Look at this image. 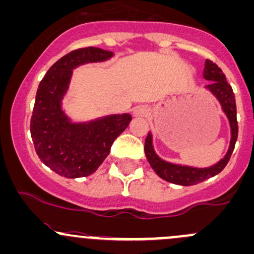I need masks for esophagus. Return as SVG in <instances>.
Returning <instances> with one entry per match:
<instances>
[{
    "mask_svg": "<svg viewBox=\"0 0 254 254\" xmlns=\"http://www.w3.org/2000/svg\"><path fill=\"white\" fill-rule=\"evenodd\" d=\"M149 116V109L145 106L136 107L134 109V117L136 118H147Z\"/></svg>",
    "mask_w": 254,
    "mask_h": 254,
    "instance_id": "esophagus-1",
    "label": "esophagus"
}]
</instances>
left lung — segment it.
<instances>
[{
	"label": "left lung",
	"mask_w": 254,
	"mask_h": 254,
	"mask_svg": "<svg viewBox=\"0 0 254 254\" xmlns=\"http://www.w3.org/2000/svg\"><path fill=\"white\" fill-rule=\"evenodd\" d=\"M203 76L205 80L212 81L209 85H207V89L218 98L221 107H223V111L225 112L226 117L230 122V147H229L226 156L220 162H218L217 164L212 165L209 168H192L185 167V165H176L163 161L157 156L153 146H152V135L151 132H148L145 141V153L148 163L151 164L152 169L157 173V175L161 176L163 180L176 184V185H196V184L202 183V181L219 174L230 161L231 154H233L235 148V143H236L237 140V135H239V125H237L236 118V101H235L233 87L226 81L225 74L223 73V70L219 68L217 64L207 60L205 61Z\"/></svg>",
	"instance_id": "left-lung-1"
}]
</instances>
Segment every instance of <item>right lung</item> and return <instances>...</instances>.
Here are the masks:
<instances>
[{
	"instance_id": "1",
	"label": "right lung",
	"mask_w": 254,
	"mask_h": 254,
	"mask_svg": "<svg viewBox=\"0 0 254 254\" xmlns=\"http://www.w3.org/2000/svg\"><path fill=\"white\" fill-rule=\"evenodd\" d=\"M112 56L113 52L97 47L74 50L53 64L40 82L30 120L31 138L41 162L58 175L75 179L95 173L131 122L125 113L74 124L61 108L73 69Z\"/></svg>"
}]
</instances>
